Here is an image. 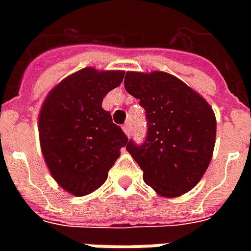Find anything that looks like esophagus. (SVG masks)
I'll return each mask as SVG.
<instances>
[{
  "instance_id": "34e87169",
  "label": "esophagus",
  "mask_w": 251,
  "mask_h": 251,
  "mask_svg": "<svg viewBox=\"0 0 251 251\" xmlns=\"http://www.w3.org/2000/svg\"><path fill=\"white\" fill-rule=\"evenodd\" d=\"M122 130L125 131L126 136H130V131H131V126L130 124H125V125L122 126Z\"/></svg>"
}]
</instances>
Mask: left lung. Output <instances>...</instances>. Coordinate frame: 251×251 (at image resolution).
I'll return each instance as SVG.
<instances>
[{
  "label": "left lung",
  "mask_w": 251,
  "mask_h": 251,
  "mask_svg": "<svg viewBox=\"0 0 251 251\" xmlns=\"http://www.w3.org/2000/svg\"><path fill=\"white\" fill-rule=\"evenodd\" d=\"M125 88L147 111L148 136L126 151L144 181L163 198H177L198 184L214 153L216 118L200 94L168 72L127 71Z\"/></svg>",
  "instance_id": "1"
}]
</instances>
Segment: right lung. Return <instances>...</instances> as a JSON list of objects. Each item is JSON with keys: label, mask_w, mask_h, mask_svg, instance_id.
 <instances>
[{"label": "right lung", "mask_w": 251, "mask_h": 251, "mask_svg": "<svg viewBox=\"0 0 251 251\" xmlns=\"http://www.w3.org/2000/svg\"><path fill=\"white\" fill-rule=\"evenodd\" d=\"M125 72L86 67L57 83L39 113L43 157L57 184L84 196L103 184L127 137L102 107Z\"/></svg>", "instance_id": "right-lung-1"}]
</instances>
